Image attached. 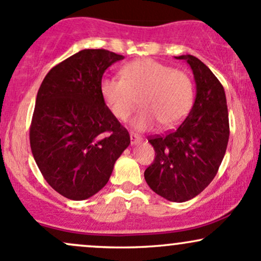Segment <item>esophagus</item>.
Wrapping results in <instances>:
<instances>
[{
    "instance_id": "34e87169",
    "label": "esophagus",
    "mask_w": 261,
    "mask_h": 261,
    "mask_svg": "<svg viewBox=\"0 0 261 261\" xmlns=\"http://www.w3.org/2000/svg\"><path fill=\"white\" fill-rule=\"evenodd\" d=\"M130 140H131V145H137V143H140L142 139H141L140 136H137L136 134H130Z\"/></svg>"
}]
</instances>
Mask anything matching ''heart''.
<instances>
[{"mask_svg": "<svg viewBox=\"0 0 261 261\" xmlns=\"http://www.w3.org/2000/svg\"><path fill=\"white\" fill-rule=\"evenodd\" d=\"M121 79L103 77L100 94L104 103L118 120L130 118L140 98L143 109L133 121L137 131L164 128L179 124L194 103V85L184 71L151 58L127 62L121 68Z\"/></svg>", "mask_w": 261, "mask_h": 261, "instance_id": "b5f03b06", "label": "heart"}]
</instances>
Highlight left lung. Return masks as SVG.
Returning <instances> with one entry per match:
<instances>
[{"mask_svg":"<svg viewBox=\"0 0 261 261\" xmlns=\"http://www.w3.org/2000/svg\"><path fill=\"white\" fill-rule=\"evenodd\" d=\"M185 60L193 71L196 97L185 120L163 136L149 137L155 158L145 179L155 194L173 202L193 199L214 180L229 137L224 89L211 70L193 55Z\"/></svg>","mask_w":261,"mask_h":261,"instance_id":"obj_1","label":"left lung"}]
</instances>
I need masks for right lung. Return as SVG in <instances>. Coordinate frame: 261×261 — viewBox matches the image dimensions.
Returning <instances> with one entry per match:
<instances>
[{"instance_id":"1","label":"right lung","mask_w":261,"mask_h":261,"mask_svg":"<svg viewBox=\"0 0 261 261\" xmlns=\"http://www.w3.org/2000/svg\"><path fill=\"white\" fill-rule=\"evenodd\" d=\"M122 55L85 49L60 62L38 91L29 139L35 163L54 190L86 200L106 187L130 135L104 103L100 81Z\"/></svg>"}]
</instances>
